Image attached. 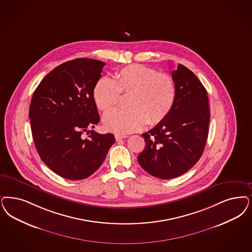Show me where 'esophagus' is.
I'll return each instance as SVG.
<instances>
[{
  "label": "esophagus",
  "instance_id": "1",
  "mask_svg": "<svg viewBox=\"0 0 252 252\" xmlns=\"http://www.w3.org/2000/svg\"><path fill=\"white\" fill-rule=\"evenodd\" d=\"M127 137H128L127 135H115V139H116V141H119L121 139L127 138Z\"/></svg>",
  "mask_w": 252,
  "mask_h": 252
}]
</instances>
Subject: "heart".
<instances>
[{"mask_svg": "<svg viewBox=\"0 0 252 252\" xmlns=\"http://www.w3.org/2000/svg\"><path fill=\"white\" fill-rule=\"evenodd\" d=\"M121 94L130 95L127 110H114L103 117L105 129L125 135L140 130L146 124L157 125L170 114L178 90L172 76L144 65L131 64L100 78L93 89L98 110L107 113L119 103Z\"/></svg>", "mask_w": 252, "mask_h": 252, "instance_id": "obj_1", "label": "heart"}]
</instances>
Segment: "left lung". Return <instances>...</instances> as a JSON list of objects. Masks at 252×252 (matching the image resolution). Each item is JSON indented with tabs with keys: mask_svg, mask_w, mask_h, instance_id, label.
Wrapping results in <instances>:
<instances>
[{
	"mask_svg": "<svg viewBox=\"0 0 252 252\" xmlns=\"http://www.w3.org/2000/svg\"><path fill=\"white\" fill-rule=\"evenodd\" d=\"M178 95L164 121L143 133L145 148L138 157L140 166L163 180L187 172L197 163L208 139L210 112L208 93L198 78L182 64L171 72Z\"/></svg>",
	"mask_w": 252,
	"mask_h": 252,
	"instance_id": "obj_1",
	"label": "left lung"
}]
</instances>
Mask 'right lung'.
<instances>
[{"mask_svg": "<svg viewBox=\"0 0 252 252\" xmlns=\"http://www.w3.org/2000/svg\"><path fill=\"white\" fill-rule=\"evenodd\" d=\"M104 62L76 59L56 67L35 89L29 117L35 147L55 173L70 181L86 179L104 161L115 139L94 128L99 115L93 89ZM84 131L90 132L87 139Z\"/></svg>", "mask_w": 252, "mask_h": 252, "instance_id": "1", "label": "right lung"}]
</instances>
